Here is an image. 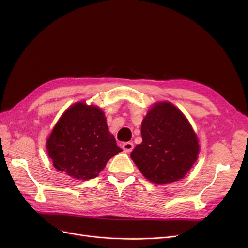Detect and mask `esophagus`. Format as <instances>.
<instances>
[{
    "label": "esophagus",
    "mask_w": 248,
    "mask_h": 248,
    "mask_svg": "<svg viewBox=\"0 0 248 248\" xmlns=\"http://www.w3.org/2000/svg\"><path fill=\"white\" fill-rule=\"evenodd\" d=\"M123 149L125 153H131L134 150V144L133 142H124L123 144Z\"/></svg>",
    "instance_id": "1"
}]
</instances>
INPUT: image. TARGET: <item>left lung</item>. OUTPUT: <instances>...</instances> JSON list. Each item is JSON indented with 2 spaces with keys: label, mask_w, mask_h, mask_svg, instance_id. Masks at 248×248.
<instances>
[{
  "label": "left lung",
  "mask_w": 248,
  "mask_h": 248,
  "mask_svg": "<svg viewBox=\"0 0 248 248\" xmlns=\"http://www.w3.org/2000/svg\"><path fill=\"white\" fill-rule=\"evenodd\" d=\"M140 145L131 158L140 173L155 184L183 179L197 161L198 138L186 119L170 102H158L141 123Z\"/></svg>",
  "instance_id": "8db88e82"
}]
</instances>
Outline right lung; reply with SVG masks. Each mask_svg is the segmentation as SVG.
Returning <instances> with one entry per match:
<instances>
[{
    "label": "right lung",
    "mask_w": 248,
    "mask_h": 248,
    "mask_svg": "<svg viewBox=\"0 0 248 248\" xmlns=\"http://www.w3.org/2000/svg\"><path fill=\"white\" fill-rule=\"evenodd\" d=\"M46 147L58 171L82 181L97 177L123 151L108 131L104 112L84 102L73 104L61 115Z\"/></svg>",
    "instance_id": "obj_1"
}]
</instances>
